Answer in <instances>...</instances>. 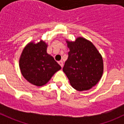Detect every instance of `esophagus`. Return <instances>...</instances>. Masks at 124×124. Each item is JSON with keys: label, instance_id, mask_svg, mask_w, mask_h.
<instances>
[{"label": "esophagus", "instance_id": "obj_1", "mask_svg": "<svg viewBox=\"0 0 124 124\" xmlns=\"http://www.w3.org/2000/svg\"><path fill=\"white\" fill-rule=\"evenodd\" d=\"M58 63H59V64H60V65L61 66V68H63V61H59Z\"/></svg>", "mask_w": 124, "mask_h": 124}]
</instances>
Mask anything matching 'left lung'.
Listing matches in <instances>:
<instances>
[{
  "label": "left lung",
  "mask_w": 124,
  "mask_h": 124,
  "mask_svg": "<svg viewBox=\"0 0 124 124\" xmlns=\"http://www.w3.org/2000/svg\"><path fill=\"white\" fill-rule=\"evenodd\" d=\"M70 49L63 71L72 87L79 91L96 86L104 71L102 57L93 43L83 37L66 40Z\"/></svg>",
  "instance_id": "8db88e82"
}]
</instances>
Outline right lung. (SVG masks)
<instances>
[{
	"instance_id": "right-lung-1",
	"label": "right lung",
	"mask_w": 124,
	"mask_h": 124,
	"mask_svg": "<svg viewBox=\"0 0 124 124\" xmlns=\"http://www.w3.org/2000/svg\"><path fill=\"white\" fill-rule=\"evenodd\" d=\"M48 45L43 40L31 41L23 50L19 67L24 78L37 86L45 85L61 67L46 52Z\"/></svg>"
}]
</instances>
